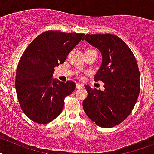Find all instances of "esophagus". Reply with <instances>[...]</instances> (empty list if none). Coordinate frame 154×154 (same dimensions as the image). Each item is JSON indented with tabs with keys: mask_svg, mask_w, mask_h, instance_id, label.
<instances>
[{
	"mask_svg": "<svg viewBox=\"0 0 154 154\" xmlns=\"http://www.w3.org/2000/svg\"><path fill=\"white\" fill-rule=\"evenodd\" d=\"M83 87V85L81 83H76V89H81V88H82Z\"/></svg>",
	"mask_w": 154,
	"mask_h": 154,
	"instance_id": "obj_1",
	"label": "esophagus"
}]
</instances>
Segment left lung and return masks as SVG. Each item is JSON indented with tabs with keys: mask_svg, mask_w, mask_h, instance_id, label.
Segmentation results:
<instances>
[{
	"mask_svg": "<svg viewBox=\"0 0 154 154\" xmlns=\"http://www.w3.org/2000/svg\"><path fill=\"white\" fill-rule=\"evenodd\" d=\"M84 40L101 52L102 65L94 80L103 82L105 89L85 85L88 96L83 109L97 126L113 127L131 113L138 99L140 79L137 60L129 46L115 35H85Z\"/></svg>",
	"mask_w": 154,
	"mask_h": 154,
	"instance_id": "obj_1",
	"label": "left lung"
}]
</instances>
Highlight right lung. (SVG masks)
Listing matches in <instances>:
<instances>
[{
	"instance_id": "obj_1",
	"label": "right lung",
	"mask_w": 154,
	"mask_h": 154,
	"mask_svg": "<svg viewBox=\"0 0 154 154\" xmlns=\"http://www.w3.org/2000/svg\"><path fill=\"white\" fill-rule=\"evenodd\" d=\"M84 34L48 31L35 38L17 65L15 88L24 113L39 124L49 123L63 109L64 99L75 89L72 81L53 79L55 67L62 64Z\"/></svg>"
}]
</instances>
